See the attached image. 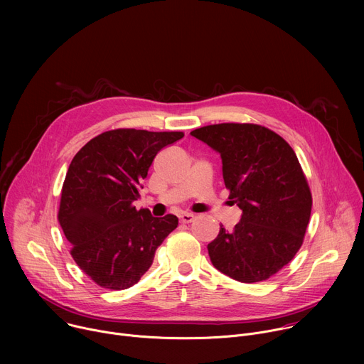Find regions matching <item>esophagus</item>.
I'll return each mask as SVG.
<instances>
[{
	"label": "esophagus",
	"mask_w": 364,
	"mask_h": 364,
	"mask_svg": "<svg viewBox=\"0 0 364 364\" xmlns=\"http://www.w3.org/2000/svg\"><path fill=\"white\" fill-rule=\"evenodd\" d=\"M194 219H196V216L191 215V213H183V215L180 216V222H181V223H191Z\"/></svg>",
	"instance_id": "34e87169"
}]
</instances>
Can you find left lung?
Instances as JSON below:
<instances>
[{
	"label": "left lung",
	"mask_w": 364,
	"mask_h": 364,
	"mask_svg": "<svg viewBox=\"0 0 364 364\" xmlns=\"http://www.w3.org/2000/svg\"><path fill=\"white\" fill-rule=\"evenodd\" d=\"M191 136L220 154L222 171L240 222L207 245L222 274L246 284L265 281L302 245L311 216V191L289 144L274 131L253 124L207 125Z\"/></svg>",
	"instance_id": "8db88e82"
}]
</instances>
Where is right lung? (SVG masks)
I'll list each match as a JSON object with an SVG mask.
<instances>
[{"instance_id": "right-lung-1", "label": "right lung", "mask_w": 364, "mask_h": 364, "mask_svg": "<svg viewBox=\"0 0 364 364\" xmlns=\"http://www.w3.org/2000/svg\"><path fill=\"white\" fill-rule=\"evenodd\" d=\"M183 132L114 129L75 155L62 188L59 222L77 267L99 287L127 289L149 269L163 240L177 228L174 215L136 210L142 181L155 155Z\"/></svg>"}]
</instances>
